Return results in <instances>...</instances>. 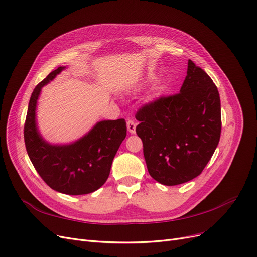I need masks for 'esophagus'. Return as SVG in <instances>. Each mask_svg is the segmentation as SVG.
<instances>
[{
    "label": "esophagus",
    "mask_w": 257,
    "mask_h": 257,
    "mask_svg": "<svg viewBox=\"0 0 257 257\" xmlns=\"http://www.w3.org/2000/svg\"><path fill=\"white\" fill-rule=\"evenodd\" d=\"M126 126H127V131L131 133V134H135V133H136V123H135L134 120H127Z\"/></svg>",
    "instance_id": "34e87169"
}]
</instances>
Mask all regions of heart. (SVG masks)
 Segmentation results:
<instances>
[{"label": "heart", "mask_w": 257, "mask_h": 257, "mask_svg": "<svg viewBox=\"0 0 257 257\" xmlns=\"http://www.w3.org/2000/svg\"><path fill=\"white\" fill-rule=\"evenodd\" d=\"M155 80V77H153V76H150V77H148V82H152V81H154ZM167 88V86H166V84H163V83H160L157 87H156V95L158 96V95H160L162 91H164V89Z\"/></svg>", "instance_id": "1"}]
</instances>
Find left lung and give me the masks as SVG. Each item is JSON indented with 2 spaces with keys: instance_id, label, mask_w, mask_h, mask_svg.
<instances>
[{
  "instance_id": "8db88e82",
  "label": "left lung",
  "mask_w": 257,
  "mask_h": 257,
  "mask_svg": "<svg viewBox=\"0 0 257 257\" xmlns=\"http://www.w3.org/2000/svg\"><path fill=\"white\" fill-rule=\"evenodd\" d=\"M136 119L150 175L164 186L188 182L200 175L218 146V89L206 71L189 60L180 93L143 105Z\"/></svg>"
}]
</instances>
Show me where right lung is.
I'll use <instances>...</instances> for the list:
<instances>
[{"instance_id": "right-lung-1", "label": "right lung", "mask_w": 257, "mask_h": 257, "mask_svg": "<svg viewBox=\"0 0 257 257\" xmlns=\"http://www.w3.org/2000/svg\"><path fill=\"white\" fill-rule=\"evenodd\" d=\"M65 66L55 69L34 89L24 125L26 151L36 171L48 186L67 195L93 193L105 183L116 153L126 136L124 119L97 122L88 133L68 145H51L37 125L36 109L42 87Z\"/></svg>"}]
</instances>
